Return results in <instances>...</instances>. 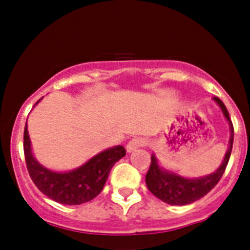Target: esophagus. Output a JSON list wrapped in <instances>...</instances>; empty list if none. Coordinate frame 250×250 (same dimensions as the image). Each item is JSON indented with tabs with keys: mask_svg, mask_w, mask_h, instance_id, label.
I'll return each mask as SVG.
<instances>
[{
	"mask_svg": "<svg viewBox=\"0 0 250 250\" xmlns=\"http://www.w3.org/2000/svg\"><path fill=\"white\" fill-rule=\"evenodd\" d=\"M146 145H147V140L143 139V137H135V139H131L130 141L128 142L127 151L128 153H131V151L136 150L137 148L145 147Z\"/></svg>",
	"mask_w": 250,
	"mask_h": 250,
	"instance_id": "34e87169",
	"label": "esophagus"
}]
</instances>
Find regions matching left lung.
<instances>
[{"label": "left lung", "instance_id": "obj_1", "mask_svg": "<svg viewBox=\"0 0 250 250\" xmlns=\"http://www.w3.org/2000/svg\"><path fill=\"white\" fill-rule=\"evenodd\" d=\"M214 100L220 105L223 115L229 122V130H230L228 150H227L225 159H223L220 167L217 168V170L207 175V176L197 177V179H187V177H183L179 174H175L173 171H169L167 169L160 167L155 155H151V163L148 173L146 175V183H147V187L151 194L163 202L168 203V205L186 206L200 200L217 185V182L225 173L229 157H230L231 149H233L234 127L223 102L219 97H214Z\"/></svg>", "mask_w": 250, "mask_h": 250}]
</instances>
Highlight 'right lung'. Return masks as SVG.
<instances>
[{"label":"right lung","mask_w":250,"mask_h":250,"mask_svg":"<svg viewBox=\"0 0 250 250\" xmlns=\"http://www.w3.org/2000/svg\"><path fill=\"white\" fill-rule=\"evenodd\" d=\"M23 150L27 169L39 190L49 199L68 206L82 205L96 197L104 187L110 169L125 155V147L116 146L95 155L74 170L65 173L49 170L40 165L31 153L27 123L23 134Z\"/></svg>","instance_id":"right-lung-1"}]
</instances>
